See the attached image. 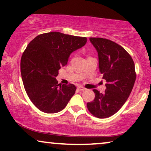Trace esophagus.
Returning a JSON list of instances; mask_svg holds the SVG:
<instances>
[{
    "label": "esophagus",
    "mask_w": 151,
    "mask_h": 151,
    "mask_svg": "<svg viewBox=\"0 0 151 151\" xmlns=\"http://www.w3.org/2000/svg\"><path fill=\"white\" fill-rule=\"evenodd\" d=\"M77 89L79 90V91H84L86 89L84 87H82V86H78Z\"/></svg>",
    "instance_id": "esophagus-1"
}]
</instances>
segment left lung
I'll return each mask as SVG.
<instances>
[{"label": "left lung", "mask_w": 151, "mask_h": 151, "mask_svg": "<svg viewBox=\"0 0 151 151\" xmlns=\"http://www.w3.org/2000/svg\"><path fill=\"white\" fill-rule=\"evenodd\" d=\"M99 56V67L106 81L104 93L93 89L95 98L86 104L94 116L104 119L120 109L132 91L136 74L131 55L117 43L101 37H90Z\"/></svg>", "instance_id": "obj_1"}]
</instances>
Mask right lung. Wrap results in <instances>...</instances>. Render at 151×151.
<instances>
[{
    "label": "right lung",
    "mask_w": 151,
    "mask_h": 151,
    "mask_svg": "<svg viewBox=\"0 0 151 151\" xmlns=\"http://www.w3.org/2000/svg\"><path fill=\"white\" fill-rule=\"evenodd\" d=\"M86 37L50 32L35 37L23 52L20 72L30 101L41 111L55 114L65 108L77 87L58 84L56 77L69 57L86 44Z\"/></svg>",
    "instance_id": "add662e5"
}]
</instances>
